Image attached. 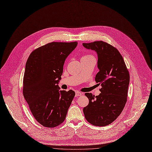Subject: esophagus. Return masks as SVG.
<instances>
[{
	"label": "esophagus",
	"instance_id": "obj_1",
	"mask_svg": "<svg viewBox=\"0 0 152 152\" xmlns=\"http://www.w3.org/2000/svg\"><path fill=\"white\" fill-rule=\"evenodd\" d=\"M82 95V93L78 92V91H76L75 92V97H78V96H80Z\"/></svg>",
	"mask_w": 152,
	"mask_h": 152
}]
</instances>
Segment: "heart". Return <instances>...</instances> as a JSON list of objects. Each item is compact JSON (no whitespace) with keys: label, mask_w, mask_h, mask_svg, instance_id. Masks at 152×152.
<instances>
[{"label":"heart","mask_w":152,"mask_h":152,"mask_svg":"<svg viewBox=\"0 0 152 152\" xmlns=\"http://www.w3.org/2000/svg\"><path fill=\"white\" fill-rule=\"evenodd\" d=\"M93 56L92 55H90V54H85L83 56H82V58H89V57H92ZM81 58V59H82Z\"/></svg>","instance_id":"heart-1"}]
</instances>
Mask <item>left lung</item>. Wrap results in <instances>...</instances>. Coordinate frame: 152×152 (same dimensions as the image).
<instances>
[{
	"label": "left lung",
	"mask_w": 152,
	"mask_h": 152,
	"mask_svg": "<svg viewBox=\"0 0 152 152\" xmlns=\"http://www.w3.org/2000/svg\"><path fill=\"white\" fill-rule=\"evenodd\" d=\"M98 56L99 72L95 80L101 85L97 96L85 93L89 104L83 108L85 119L95 126H104L114 122L122 113L127 100L130 74L123 57L113 45L102 41L83 43Z\"/></svg>",
	"instance_id": "obj_1"
}]
</instances>
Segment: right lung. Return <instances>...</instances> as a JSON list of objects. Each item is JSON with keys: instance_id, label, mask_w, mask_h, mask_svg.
<instances>
[{"instance_id": "1", "label": "right lung", "mask_w": 152, "mask_h": 152, "mask_svg": "<svg viewBox=\"0 0 152 152\" xmlns=\"http://www.w3.org/2000/svg\"><path fill=\"white\" fill-rule=\"evenodd\" d=\"M77 44L48 43L33 50L27 61L23 95L34 118L45 127H56L64 122L75 95L71 89L60 90L58 84L66 58Z\"/></svg>"}]
</instances>
